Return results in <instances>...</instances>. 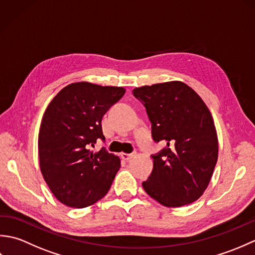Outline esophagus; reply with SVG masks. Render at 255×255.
<instances>
[{"label": "esophagus", "instance_id": "34e87169", "mask_svg": "<svg viewBox=\"0 0 255 255\" xmlns=\"http://www.w3.org/2000/svg\"><path fill=\"white\" fill-rule=\"evenodd\" d=\"M121 155H122V159H123V160L128 161V160H130L131 158H133L134 153H122Z\"/></svg>", "mask_w": 255, "mask_h": 255}]
</instances>
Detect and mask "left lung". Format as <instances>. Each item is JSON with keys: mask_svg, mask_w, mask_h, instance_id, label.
<instances>
[{"mask_svg": "<svg viewBox=\"0 0 255 255\" xmlns=\"http://www.w3.org/2000/svg\"><path fill=\"white\" fill-rule=\"evenodd\" d=\"M152 124V137L166 148L153 155V170L142 183L150 197L166 207L197 200L208 187L218 159V137L207 105L181 81L132 90Z\"/></svg>", "mask_w": 255, "mask_h": 255, "instance_id": "left-lung-1", "label": "left lung"}]
</instances>
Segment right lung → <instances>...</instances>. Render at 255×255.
<instances>
[{"label":"right lung","mask_w":255,"mask_h":255,"mask_svg":"<svg viewBox=\"0 0 255 255\" xmlns=\"http://www.w3.org/2000/svg\"><path fill=\"white\" fill-rule=\"evenodd\" d=\"M122 86L71 83L47 106L38 133L39 166L48 187L63 205L84 208L110 191L121 159L102 148V118L125 94Z\"/></svg>","instance_id":"add662e5"}]
</instances>
